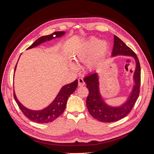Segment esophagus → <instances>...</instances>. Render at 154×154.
Masks as SVG:
<instances>
[{
    "label": "esophagus",
    "instance_id": "1",
    "mask_svg": "<svg viewBox=\"0 0 154 154\" xmlns=\"http://www.w3.org/2000/svg\"><path fill=\"white\" fill-rule=\"evenodd\" d=\"M78 85L79 86H82L85 85V82L83 78L80 77L78 79Z\"/></svg>",
    "mask_w": 154,
    "mask_h": 154
}]
</instances>
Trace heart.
Here are the masks:
<instances>
[{"mask_svg": "<svg viewBox=\"0 0 154 154\" xmlns=\"http://www.w3.org/2000/svg\"><path fill=\"white\" fill-rule=\"evenodd\" d=\"M107 48V44L106 42H97V39L92 38L75 52L74 59L76 61H84L91 54L87 60V66L91 69L97 64L101 57L106 52ZM72 67L74 69L76 67L74 64H72Z\"/></svg>", "mask_w": 154, "mask_h": 154, "instance_id": "1", "label": "heart"}]
</instances>
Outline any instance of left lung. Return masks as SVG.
I'll return each mask as SVG.
<instances>
[{
  "label": "left lung",
  "instance_id": "8db88e82",
  "mask_svg": "<svg viewBox=\"0 0 154 154\" xmlns=\"http://www.w3.org/2000/svg\"><path fill=\"white\" fill-rule=\"evenodd\" d=\"M114 37L112 56L126 55L132 56L136 60V70L134 74L135 85L128 101L120 107H111L104 103L99 93L98 75L97 73L87 75L84 78L88 95L86 104L90 114L95 119L102 122H112L126 117L134 107L140 94L141 70L140 65L135 53L116 35Z\"/></svg>",
  "mask_w": 154,
  "mask_h": 154
}]
</instances>
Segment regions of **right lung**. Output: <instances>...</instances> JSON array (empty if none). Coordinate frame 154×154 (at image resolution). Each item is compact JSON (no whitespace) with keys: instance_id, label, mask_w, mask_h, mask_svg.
I'll return each instance as SVG.
<instances>
[{"instance_id":"obj_1","label":"right lung","mask_w":154,"mask_h":154,"mask_svg":"<svg viewBox=\"0 0 154 154\" xmlns=\"http://www.w3.org/2000/svg\"><path fill=\"white\" fill-rule=\"evenodd\" d=\"M64 34L65 32H55L52 34L42 36L36 40L33 44L27 48V49L33 48L40 44H42V42L47 41V40H50L54 38L55 36V37H60ZM16 66H17V64H16ZM16 66L15 67L14 70H15ZM77 85V80H75L74 82H73L69 84L64 85L62 88V89L60 90L57 96L56 97V98L54 100V102L49 106H48L47 107L42 110L34 111L26 108L23 106H22L20 102H19L17 97H16L14 91V97L15 102H17L19 107L26 117H27L29 120L33 121L34 122H37L38 124H45L52 122V121L55 120L57 118H58L62 114L65 109H66L67 101L69 97L75 91Z\"/></svg>"}]
</instances>
